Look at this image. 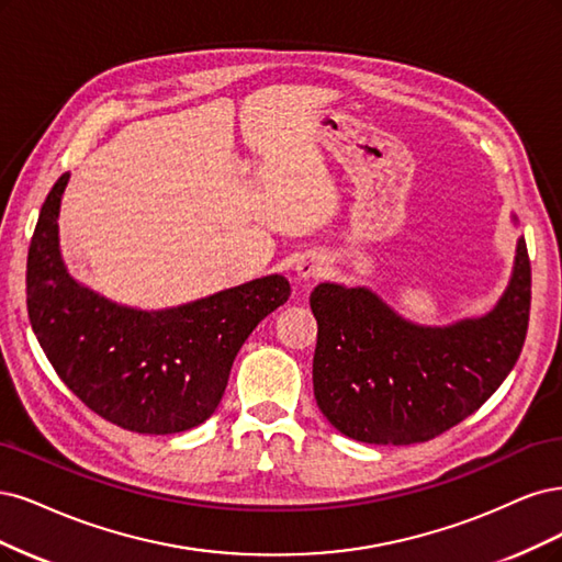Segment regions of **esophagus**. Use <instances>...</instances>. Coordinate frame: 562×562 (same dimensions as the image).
<instances>
[{
  "instance_id": "1",
  "label": "esophagus",
  "mask_w": 562,
  "mask_h": 562,
  "mask_svg": "<svg viewBox=\"0 0 562 562\" xmlns=\"http://www.w3.org/2000/svg\"><path fill=\"white\" fill-rule=\"evenodd\" d=\"M296 270H299V276H301L303 280L319 278V273H322V268H319L317 263H301Z\"/></svg>"
}]
</instances>
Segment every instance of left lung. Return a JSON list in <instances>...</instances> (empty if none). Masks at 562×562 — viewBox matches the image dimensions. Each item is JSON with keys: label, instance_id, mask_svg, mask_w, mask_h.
Masks as SVG:
<instances>
[{"label": "left lung", "instance_id": "1", "mask_svg": "<svg viewBox=\"0 0 562 562\" xmlns=\"http://www.w3.org/2000/svg\"><path fill=\"white\" fill-rule=\"evenodd\" d=\"M530 299L525 240H518L514 280L495 311L448 329L413 327L361 286H315L319 411L340 434L364 443L408 446L439 437L491 400L514 369Z\"/></svg>", "mask_w": 562, "mask_h": 562}]
</instances>
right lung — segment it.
I'll return each instance as SVG.
<instances>
[{"label": "right lung", "mask_w": 562, "mask_h": 562, "mask_svg": "<svg viewBox=\"0 0 562 562\" xmlns=\"http://www.w3.org/2000/svg\"><path fill=\"white\" fill-rule=\"evenodd\" d=\"M63 175L27 251V315L50 367L100 418L137 434H175L220 406L233 359L257 324L289 299L280 276L160 313L121 307L67 276L58 249Z\"/></svg>", "instance_id": "obj_1"}]
</instances>
